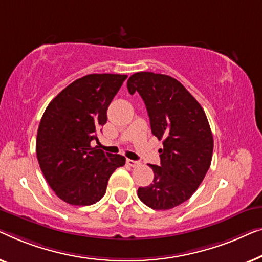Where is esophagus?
Returning <instances> with one entry per match:
<instances>
[{
  "mask_svg": "<svg viewBox=\"0 0 262 262\" xmlns=\"http://www.w3.org/2000/svg\"><path fill=\"white\" fill-rule=\"evenodd\" d=\"M126 163H127V165H129L130 167H136V166H139V165H140L139 161H135V160H132V159H127Z\"/></svg>",
  "mask_w": 262,
  "mask_h": 262,
  "instance_id": "esophagus-1",
  "label": "esophagus"
}]
</instances>
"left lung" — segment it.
I'll return each instance as SVG.
<instances>
[{"label":"left lung","instance_id":"8db88e82","mask_svg":"<svg viewBox=\"0 0 262 262\" xmlns=\"http://www.w3.org/2000/svg\"><path fill=\"white\" fill-rule=\"evenodd\" d=\"M146 104L150 129L163 140L160 165H149L153 183L139 187L142 203L168 210L189 200L211 164L213 139L208 119L196 98L178 80L166 75L136 72L127 82Z\"/></svg>","mask_w":262,"mask_h":262}]
</instances>
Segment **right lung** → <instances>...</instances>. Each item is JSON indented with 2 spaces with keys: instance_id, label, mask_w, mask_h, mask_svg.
Returning a JSON list of instances; mask_svg holds the SVG:
<instances>
[{
  "instance_id": "1",
  "label": "right lung",
  "mask_w": 262,
  "mask_h": 262,
  "mask_svg": "<svg viewBox=\"0 0 262 262\" xmlns=\"http://www.w3.org/2000/svg\"><path fill=\"white\" fill-rule=\"evenodd\" d=\"M126 75L93 73L76 79L54 97L36 135V157L54 193L71 205H91L104 196L108 180L126 164L91 141L106 122V110Z\"/></svg>"
}]
</instances>
